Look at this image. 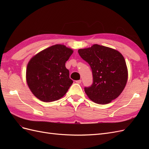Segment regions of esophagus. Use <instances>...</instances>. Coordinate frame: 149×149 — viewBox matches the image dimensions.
I'll use <instances>...</instances> for the list:
<instances>
[{"label": "esophagus", "instance_id": "34e87169", "mask_svg": "<svg viewBox=\"0 0 149 149\" xmlns=\"http://www.w3.org/2000/svg\"><path fill=\"white\" fill-rule=\"evenodd\" d=\"M76 83H78V84H80L81 83V80L79 79V80H77V81H76Z\"/></svg>", "mask_w": 149, "mask_h": 149}]
</instances>
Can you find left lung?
<instances>
[{
    "instance_id": "obj_1",
    "label": "left lung",
    "mask_w": 149,
    "mask_h": 149,
    "mask_svg": "<svg viewBox=\"0 0 149 149\" xmlns=\"http://www.w3.org/2000/svg\"><path fill=\"white\" fill-rule=\"evenodd\" d=\"M78 53L92 70L93 83L90 87L84 88L90 100L100 104H106L118 97L128 78L123 55L116 49L97 44L79 49Z\"/></svg>"
}]
</instances>
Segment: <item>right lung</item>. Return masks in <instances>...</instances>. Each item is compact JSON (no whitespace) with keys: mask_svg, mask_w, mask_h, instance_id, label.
Masks as SVG:
<instances>
[{"mask_svg":"<svg viewBox=\"0 0 149 149\" xmlns=\"http://www.w3.org/2000/svg\"><path fill=\"white\" fill-rule=\"evenodd\" d=\"M73 50L57 44L36 54L26 66V81L30 91L38 100L52 102L60 100L73 84L65 63Z\"/></svg>","mask_w":149,"mask_h":149,"instance_id":"add662e5","label":"right lung"}]
</instances>
